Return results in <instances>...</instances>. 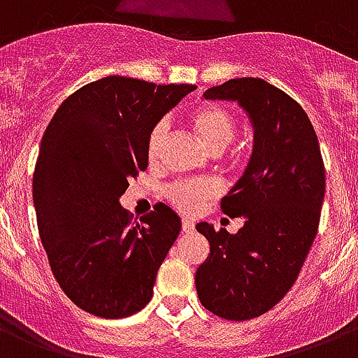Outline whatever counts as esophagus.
Returning a JSON list of instances; mask_svg holds the SVG:
<instances>
[{
    "instance_id": "34e87169",
    "label": "esophagus",
    "mask_w": 358,
    "mask_h": 358,
    "mask_svg": "<svg viewBox=\"0 0 358 358\" xmlns=\"http://www.w3.org/2000/svg\"><path fill=\"white\" fill-rule=\"evenodd\" d=\"M181 229H182V233H192V231H194V222H190V220H182V222H181Z\"/></svg>"
}]
</instances>
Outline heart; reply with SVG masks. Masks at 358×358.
Segmentation results:
<instances>
[{"instance_id":"heart-1","label":"heart","mask_w":358,"mask_h":358,"mask_svg":"<svg viewBox=\"0 0 358 358\" xmlns=\"http://www.w3.org/2000/svg\"><path fill=\"white\" fill-rule=\"evenodd\" d=\"M188 125L192 127L197 138L201 140L207 150L213 153H222L236 134V116L224 105L207 103L194 108L188 114ZM166 136H168V124L164 120L157 122L151 127L148 140H145V157L148 161L155 162L162 150ZM220 194V185L214 179H190V181L171 182L164 188L166 199L181 213L192 214L207 201L214 199Z\"/></svg>"}]
</instances>
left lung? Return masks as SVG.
<instances>
[{"label": "left lung", "mask_w": 358, "mask_h": 358, "mask_svg": "<svg viewBox=\"0 0 358 358\" xmlns=\"http://www.w3.org/2000/svg\"><path fill=\"white\" fill-rule=\"evenodd\" d=\"M203 96L238 101L255 127L250 164L222 199V213L242 216L244 227L231 234L196 225L210 244L196 271L197 297L220 318L244 322L275 307L296 282L318 233L325 166L307 113L264 79H229Z\"/></svg>", "instance_id": "obj_1"}]
</instances>
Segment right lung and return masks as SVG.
<instances>
[{"label":"right lung","instance_id":"1","mask_svg":"<svg viewBox=\"0 0 358 358\" xmlns=\"http://www.w3.org/2000/svg\"><path fill=\"white\" fill-rule=\"evenodd\" d=\"M192 90L103 77L68 96L45 127L33 173L40 240L62 292L94 316L125 318L153 296L181 220L157 203L133 222L118 199L148 168L151 127Z\"/></svg>","mask_w":358,"mask_h":358}]
</instances>
